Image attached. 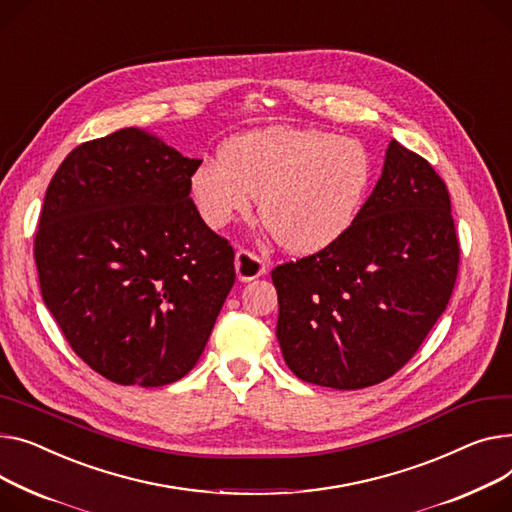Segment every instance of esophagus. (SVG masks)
<instances>
[{"label":"esophagus","instance_id":"34e87169","mask_svg":"<svg viewBox=\"0 0 512 512\" xmlns=\"http://www.w3.org/2000/svg\"><path fill=\"white\" fill-rule=\"evenodd\" d=\"M234 265H236L238 280H243V282H251V280L263 276L265 271H267L265 263L255 253H251L247 249H238L236 251Z\"/></svg>","mask_w":512,"mask_h":512}]
</instances>
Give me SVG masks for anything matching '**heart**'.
I'll return each instance as SVG.
<instances>
[{"mask_svg": "<svg viewBox=\"0 0 512 512\" xmlns=\"http://www.w3.org/2000/svg\"><path fill=\"white\" fill-rule=\"evenodd\" d=\"M372 181L368 150L319 129L267 127L230 140L222 158L201 162L191 177L195 208L210 228L251 212L274 241L311 255L339 241L356 222Z\"/></svg>", "mask_w": 512, "mask_h": 512, "instance_id": "b5f03b06", "label": "heart"}]
</instances>
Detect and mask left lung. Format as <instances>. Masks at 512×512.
Returning <instances> with one entry per match:
<instances>
[{
  "mask_svg": "<svg viewBox=\"0 0 512 512\" xmlns=\"http://www.w3.org/2000/svg\"><path fill=\"white\" fill-rule=\"evenodd\" d=\"M457 269L445 181L391 140L383 175L352 228L271 271L288 368L306 383L342 391L383 383L445 313Z\"/></svg>",
  "mask_w": 512,
  "mask_h": 512,
  "instance_id": "1",
  "label": "left lung"
}]
</instances>
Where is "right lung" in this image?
<instances>
[{
    "instance_id": "add662e5",
    "label": "right lung",
    "mask_w": 512,
    "mask_h": 512,
    "mask_svg": "<svg viewBox=\"0 0 512 512\" xmlns=\"http://www.w3.org/2000/svg\"><path fill=\"white\" fill-rule=\"evenodd\" d=\"M199 164L127 127L74 148L47 187L34 234L43 300L117 385L183 379L234 284V249L189 197Z\"/></svg>"
}]
</instances>
